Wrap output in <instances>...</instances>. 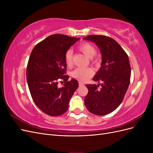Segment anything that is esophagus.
<instances>
[{"label":"esophagus","mask_w":153,"mask_h":153,"mask_svg":"<svg viewBox=\"0 0 153 153\" xmlns=\"http://www.w3.org/2000/svg\"><path fill=\"white\" fill-rule=\"evenodd\" d=\"M78 84H79V86H82L84 85V84L83 82H79V83H78Z\"/></svg>","instance_id":"34e87169"}]
</instances>
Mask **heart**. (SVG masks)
<instances>
[{
    "label": "heart",
    "instance_id": "1",
    "mask_svg": "<svg viewBox=\"0 0 153 153\" xmlns=\"http://www.w3.org/2000/svg\"><path fill=\"white\" fill-rule=\"evenodd\" d=\"M78 49L89 59L93 58L95 54L96 53V48L92 45L88 43H84L81 44L78 47ZM72 57V50H68L65 54V57H64V59H65V62L68 66H69L71 64ZM92 74H93V71L90 68H78L71 73V76L78 80L85 81L89 79L92 75Z\"/></svg>",
    "mask_w": 153,
    "mask_h": 153
}]
</instances>
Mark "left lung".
<instances>
[{
  "mask_svg": "<svg viewBox=\"0 0 153 153\" xmlns=\"http://www.w3.org/2000/svg\"><path fill=\"white\" fill-rule=\"evenodd\" d=\"M83 39L94 43L101 54V67L92 78L101 84L86 85L89 92L85 97V105L93 114H108L121 105L129 87L131 67L128 56L110 37L90 35Z\"/></svg>",
  "mask_w": 153,
  "mask_h": 153,
  "instance_id": "1",
  "label": "left lung"
}]
</instances>
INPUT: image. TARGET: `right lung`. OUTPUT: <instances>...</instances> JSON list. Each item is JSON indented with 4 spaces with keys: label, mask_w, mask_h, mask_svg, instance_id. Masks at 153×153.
Instances as JSON below:
<instances>
[{
    "label": "right lung",
    "mask_w": 153,
    "mask_h": 153,
    "mask_svg": "<svg viewBox=\"0 0 153 153\" xmlns=\"http://www.w3.org/2000/svg\"><path fill=\"white\" fill-rule=\"evenodd\" d=\"M80 38L66 35L53 34L41 41L32 50L27 68V81L33 101L37 106L50 116L65 113L78 82L74 78L68 82L65 75L67 64L65 54ZM60 79L64 86L59 88Z\"/></svg>",
    "instance_id": "add662e5"
}]
</instances>
